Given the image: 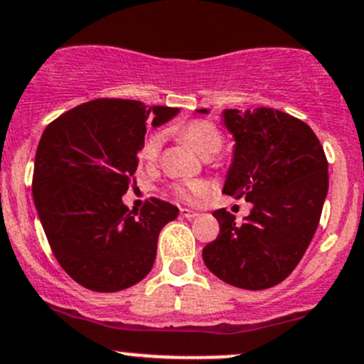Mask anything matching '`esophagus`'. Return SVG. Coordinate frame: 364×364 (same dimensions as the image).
I'll use <instances>...</instances> for the list:
<instances>
[{"label": "esophagus", "mask_w": 364, "mask_h": 364, "mask_svg": "<svg viewBox=\"0 0 364 364\" xmlns=\"http://www.w3.org/2000/svg\"><path fill=\"white\" fill-rule=\"evenodd\" d=\"M181 215L186 219H193L197 218L198 213H195V210H190V209H181Z\"/></svg>", "instance_id": "obj_1"}]
</instances>
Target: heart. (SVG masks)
<instances>
[{
    "instance_id": "1",
    "label": "heart",
    "mask_w": 364,
    "mask_h": 364,
    "mask_svg": "<svg viewBox=\"0 0 364 364\" xmlns=\"http://www.w3.org/2000/svg\"><path fill=\"white\" fill-rule=\"evenodd\" d=\"M176 134H178L183 141L188 143L198 155H202V157L205 159L218 154V151L221 150L223 141H225L221 129H219L214 122L205 121V119H195V121L183 124V126H179L178 129H176ZM161 145L162 139L159 134L150 136L146 139L145 146H143V157H145L146 161H155L159 151H161ZM205 191L207 185L203 181H191L178 188V193L185 198L202 197Z\"/></svg>"
}]
</instances>
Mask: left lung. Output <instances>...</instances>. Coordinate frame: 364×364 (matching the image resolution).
I'll return each instance as SVG.
<instances>
[{
    "label": "left lung",
    "instance_id": "left-lung-1",
    "mask_svg": "<svg viewBox=\"0 0 364 364\" xmlns=\"http://www.w3.org/2000/svg\"><path fill=\"white\" fill-rule=\"evenodd\" d=\"M223 121L235 138L223 193L245 197L252 210L243 223L226 209L214 210L219 235L202 257L223 282L264 290L292 273L313 240L328 191V162L313 129L282 110L226 109Z\"/></svg>",
    "mask_w": 364,
    "mask_h": 364
}]
</instances>
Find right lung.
I'll list each match as a JSON object with an SVG mask.
<instances>
[{"mask_svg": "<svg viewBox=\"0 0 364 364\" xmlns=\"http://www.w3.org/2000/svg\"><path fill=\"white\" fill-rule=\"evenodd\" d=\"M178 112L98 98L60 115L39 139L36 210L60 266L85 289L119 292L150 273L159 233L179 210L159 198L129 210L122 195L134 183L146 124L159 127Z\"/></svg>", "mask_w": 364, "mask_h": 364, "instance_id": "right-lung-1", "label": "right lung"}]
</instances>
